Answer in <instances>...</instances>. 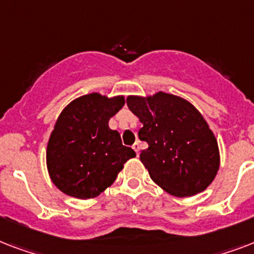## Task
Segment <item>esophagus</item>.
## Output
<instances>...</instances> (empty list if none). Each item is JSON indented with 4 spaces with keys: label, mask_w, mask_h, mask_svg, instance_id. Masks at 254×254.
Masks as SVG:
<instances>
[{
    "label": "esophagus",
    "mask_w": 254,
    "mask_h": 254,
    "mask_svg": "<svg viewBox=\"0 0 254 254\" xmlns=\"http://www.w3.org/2000/svg\"><path fill=\"white\" fill-rule=\"evenodd\" d=\"M139 149H141V146H139V142H134V145H133V150L135 151V154L137 155L139 154Z\"/></svg>",
    "instance_id": "1"
}]
</instances>
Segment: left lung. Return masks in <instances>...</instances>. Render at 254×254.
Wrapping results in <instances>:
<instances>
[{
    "label": "left lung",
    "instance_id": "left-lung-1",
    "mask_svg": "<svg viewBox=\"0 0 254 254\" xmlns=\"http://www.w3.org/2000/svg\"><path fill=\"white\" fill-rule=\"evenodd\" d=\"M127 104L143 124L138 137L149 146L139 159L151 179L179 197L204 191L220 159L216 138L196 108L163 92L146 99L129 96Z\"/></svg>",
    "mask_w": 254,
    "mask_h": 254
}]
</instances>
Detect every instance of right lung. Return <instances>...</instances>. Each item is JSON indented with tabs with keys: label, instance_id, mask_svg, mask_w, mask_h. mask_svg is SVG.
Masks as SVG:
<instances>
[{
	"label": "right lung",
	"instance_id": "add662e5",
	"mask_svg": "<svg viewBox=\"0 0 254 254\" xmlns=\"http://www.w3.org/2000/svg\"><path fill=\"white\" fill-rule=\"evenodd\" d=\"M123 96L99 93L73 100L59 116L47 145V169L62 192L89 199L115 182L127 159L135 157L124 146L120 133L108 127L124 107Z\"/></svg>",
	"mask_w": 254,
	"mask_h": 254
}]
</instances>
